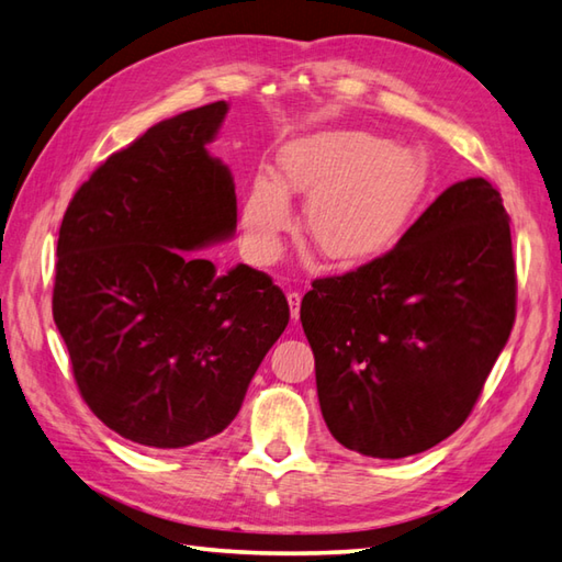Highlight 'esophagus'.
Instances as JSON below:
<instances>
[{"label": "esophagus", "instance_id": "1", "mask_svg": "<svg viewBox=\"0 0 562 562\" xmlns=\"http://www.w3.org/2000/svg\"><path fill=\"white\" fill-rule=\"evenodd\" d=\"M288 302H290V312H292V318L296 322L300 318V304H302V294L300 292H288Z\"/></svg>", "mask_w": 562, "mask_h": 562}]
</instances>
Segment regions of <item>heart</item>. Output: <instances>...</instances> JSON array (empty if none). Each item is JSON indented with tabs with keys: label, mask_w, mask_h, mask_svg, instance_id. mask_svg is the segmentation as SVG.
<instances>
[{
	"label": "heart",
	"mask_w": 562,
	"mask_h": 562,
	"mask_svg": "<svg viewBox=\"0 0 562 562\" xmlns=\"http://www.w3.org/2000/svg\"><path fill=\"white\" fill-rule=\"evenodd\" d=\"M428 158L390 146L368 131L331 128L302 136L280 153V178H252L240 209L248 252L268 260L292 224L290 194H306V236L318 256L353 268L400 238L428 187Z\"/></svg>",
	"instance_id": "1"
}]
</instances>
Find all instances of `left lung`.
<instances>
[{
  "mask_svg": "<svg viewBox=\"0 0 562 562\" xmlns=\"http://www.w3.org/2000/svg\"><path fill=\"white\" fill-rule=\"evenodd\" d=\"M514 316L502 196L482 178L450 184L390 252L304 294L328 431L390 460L441 443L470 416Z\"/></svg>",
  "mask_w": 562,
  "mask_h": 562,
  "instance_id": "obj_1",
  "label": "left lung"
}]
</instances>
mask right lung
<instances>
[{
    "instance_id": "right-lung-1",
    "label": "right lung",
    "mask_w": 562,
    "mask_h": 562,
    "mask_svg": "<svg viewBox=\"0 0 562 562\" xmlns=\"http://www.w3.org/2000/svg\"><path fill=\"white\" fill-rule=\"evenodd\" d=\"M226 102L190 109L109 156L63 216L53 318L82 400L148 448L206 441L236 419L290 322L266 272H216L194 250L236 234V187L212 143Z\"/></svg>"
}]
</instances>
